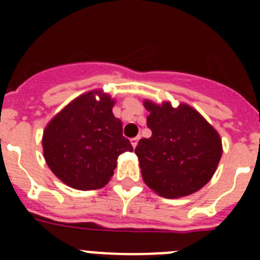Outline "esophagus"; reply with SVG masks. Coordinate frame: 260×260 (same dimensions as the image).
<instances>
[{
  "label": "esophagus",
  "instance_id": "esophagus-1",
  "mask_svg": "<svg viewBox=\"0 0 260 260\" xmlns=\"http://www.w3.org/2000/svg\"><path fill=\"white\" fill-rule=\"evenodd\" d=\"M138 141H139V137H135V138H133L132 139V144H133V147H137V144H138Z\"/></svg>",
  "mask_w": 260,
  "mask_h": 260
}]
</instances>
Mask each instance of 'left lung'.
<instances>
[{
    "label": "left lung",
    "instance_id": "obj_1",
    "mask_svg": "<svg viewBox=\"0 0 260 260\" xmlns=\"http://www.w3.org/2000/svg\"><path fill=\"white\" fill-rule=\"evenodd\" d=\"M150 112L151 138L135 148L142 177L150 189L165 198L186 197L202 189L221 157V139L215 128L189 105L144 103Z\"/></svg>",
    "mask_w": 260,
    "mask_h": 260
}]
</instances>
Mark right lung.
<instances>
[{
    "instance_id": "obj_1",
    "label": "right lung",
    "mask_w": 260,
    "mask_h": 260,
    "mask_svg": "<svg viewBox=\"0 0 260 260\" xmlns=\"http://www.w3.org/2000/svg\"><path fill=\"white\" fill-rule=\"evenodd\" d=\"M99 91L79 96L48 123L43 135L44 157L50 171L77 190H96L109 182L117 158L133 146L113 116L114 102Z\"/></svg>"
}]
</instances>
